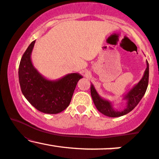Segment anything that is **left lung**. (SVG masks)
Wrapping results in <instances>:
<instances>
[{
    "instance_id": "obj_1",
    "label": "left lung",
    "mask_w": 159,
    "mask_h": 159,
    "mask_svg": "<svg viewBox=\"0 0 159 159\" xmlns=\"http://www.w3.org/2000/svg\"><path fill=\"white\" fill-rule=\"evenodd\" d=\"M147 69H146L145 72H144L143 77L140 80L139 83L134 87H133L132 90L125 96V98L128 99V104L126 108L124 109L122 111H116L112 108L111 103L109 102L104 100L98 96L96 90L93 87V86H91L90 87V93L92 98L93 100V102L96 105L97 110L100 113L103 114L104 115L111 117H118V116H123V115L128 114L130 111H132L133 109L135 107L139 102L143 98V96L145 94L147 91V87H148L149 83V63L147 62Z\"/></svg>"
}]
</instances>
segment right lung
Instances as JSON below:
<instances>
[{
    "label": "right lung",
    "mask_w": 159,
    "mask_h": 159,
    "mask_svg": "<svg viewBox=\"0 0 159 159\" xmlns=\"http://www.w3.org/2000/svg\"><path fill=\"white\" fill-rule=\"evenodd\" d=\"M35 40L24 53L19 68L21 92L27 101L45 114H58L70 104L74 90L82 76L78 73L66 75L57 81L45 79L33 66L30 54Z\"/></svg>",
    "instance_id": "right-lung-1"
}]
</instances>
